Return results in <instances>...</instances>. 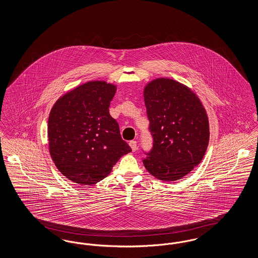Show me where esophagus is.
I'll return each mask as SVG.
<instances>
[{
    "mask_svg": "<svg viewBox=\"0 0 258 258\" xmlns=\"http://www.w3.org/2000/svg\"><path fill=\"white\" fill-rule=\"evenodd\" d=\"M130 146L132 147V150L135 152L136 150H137V143H136V141H131L130 142Z\"/></svg>",
    "mask_w": 258,
    "mask_h": 258,
    "instance_id": "1",
    "label": "esophagus"
}]
</instances>
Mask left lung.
<instances>
[{"label": "left lung", "instance_id": "8db88e82", "mask_svg": "<svg viewBox=\"0 0 258 258\" xmlns=\"http://www.w3.org/2000/svg\"><path fill=\"white\" fill-rule=\"evenodd\" d=\"M144 101L154 138L144 166L160 181L180 180L206 153L210 138L207 112L190 88L170 78L147 83Z\"/></svg>", "mask_w": 258, "mask_h": 258}]
</instances>
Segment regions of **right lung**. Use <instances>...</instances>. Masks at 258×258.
Listing matches in <instances>:
<instances>
[{"label":"right lung","instance_id":"1","mask_svg":"<svg viewBox=\"0 0 258 258\" xmlns=\"http://www.w3.org/2000/svg\"><path fill=\"white\" fill-rule=\"evenodd\" d=\"M115 84L102 80L75 87L57 99L48 118L49 153L69 180L97 184L132 148L123 141L119 124L109 114Z\"/></svg>","mask_w":258,"mask_h":258}]
</instances>
